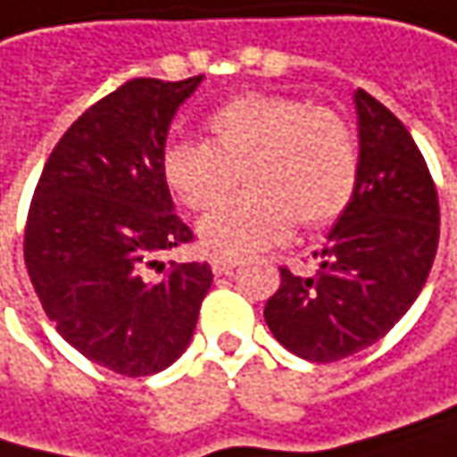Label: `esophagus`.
<instances>
[{"mask_svg": "<svg viewBox=\"0 0 457 457\" xmlns=\"http://www.w3.org/2000/svg\"><path fill=\"white\" fill-rule=\"evenodd\" d=\"M237 267V259H228V256H214L212 259V271L214 274H229Z\"/></svg>", "mask_w": 457, "mask_h": 457, "instance_id": "esophagus-1", "label": "esophagus"}]
</instances>
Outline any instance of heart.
<instances>
[{
  "label": "heart",
  "mask_w": 457,
  "mask_h": 457,
  "mask_svg": "<svg viewBox=\"0 0 457 457\" xmlns=\"http://www.w3.org/2000/svg\"><path fill=\"white\" fill-rule=\"evenodd\" d=\"M212 141H172L162 172L190 212L212 209L244 170L249 190L201 222L212 253L243 256L282 240L293 220L321 228L351 204L358 145L332 109L285 94H248L206 120Z\"/></svg>",
  "instance_id": "heart-1"
}]
</instances>
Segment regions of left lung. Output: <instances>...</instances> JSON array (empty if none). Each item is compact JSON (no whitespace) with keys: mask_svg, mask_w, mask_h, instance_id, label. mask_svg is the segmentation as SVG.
<instances>
[{"mask_svg":"<svg viewBox=\"0 0 457 457\" xmlns=\"http://www.w3.org/2000/svg\"><path fill=\"white\" fill-rule=\"evenodd\" d=\"M355 109L361 154L351 204L327 235L316 271L279 267L282 282L264 306L271 335L316 363L385 337L419 298L439 243L436 187L416 141L361 88Z\"/></svg>","mask_w":457,"mask_h":457,"instance_id":"left-lung-1","label":"left lung"}]
</instances>
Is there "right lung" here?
Instances as JSON below:
<instances>
[{
    "mask_svg": "<svg viewBox=\"0 0 457 457\" xmlns=\"http://www.w3.org/2000/svg\"><path fill=\"white\" fill-rule=\"evenodd\" d=\"M201 78H133L88 106L46 159L28 209L22 256L49 321L122 377L175 363L212 287L206 262H156L193 240L172 212L162 154Z\"/></svg>",
    "mask_w": 457,
    "mask_h": 457,
    "instance_id": "right-lung-1",
    "label": "right lung"
}]
</instances>
